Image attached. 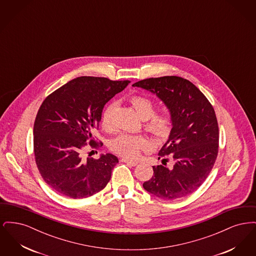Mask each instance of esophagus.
I'll list each match as a JSON object with an SVG mask.
<instances>
[{"label":"esophagus","instance_id":"34e87169","mask_svg":"<svg viewBox=\"0 0 256 256\" xmlns=\"http://www.w3.org/2000/svg\"><path fill=\"white\" fill-rule=\"evenodd\" d=\"M121 161H122V162H124V163H126V164L130 165V166H136V165L138 164V162H136V161H132V160H128V159L126 158H122L121 159Z\"/></svg>","mask_w":256,"mask_h":256}]
</instances>
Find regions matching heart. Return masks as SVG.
<instances>
[{
  "label": "heart",
  "mask_w": 256,
  "mask_h": 256,
  "mask_svg": "<svg viewBox=\"0 0 256 256\" xmlns=\"http://www.w3.org/2000/svg\"><path fill=\"white\" fill-rule=\"evenodd\" d=\"M137 115L146 121V128L156 138H165L170 134L172 120L170 114L167 112L154 113L156 106L150 98L143 95H134L130 98ZM113 104H108L102 110L100 124L102 128L110 132L112 130L111 115L113 110ZM148 146V140L144 136L139 134H122L118 135L110 142V150L126 158H135L141 150Z\"/></svg>",
  "instance_id": "b5f03b06"
}]
</instances>
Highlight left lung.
<instances>
[{
    "mask_svg": "<svg viewBox=\"0 0 256 256\" xmlns=\"http://www.w3.org/2000/svg\"><path fill=\"white\" fill-rule=\"evenodd\" d=\"M132 86L156 94L172 120L169 139L159 150L163 165L152 166L154 176L143 183L144 189L163 200L192 194L204 182L218 156L219 126L213 106L196 86L180 76L150 78ZM166 157L174 163L172 168L164 164Z\"/></svg>",
    "mask_w": 256,
    "mask_h": 256,
    "instance_id": "1",
    "label": "left lung"
}]
</instances>
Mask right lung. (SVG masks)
<instances>
[{
    "label": "right lung",
    "mask_w": 256,
    "mask_h": 256,
    "mask_svg": "<svg viewBox=\"0 0 256 256\" xmlns=\"http://www.w3.org/2000/svg\"><path fill=\"white\" fill-rule=\"evenodd\" d=\"M130 82L80 76L44 100L34 121V152L41 176L54 191L84 198L106 186L119 160L111 154L84 159V150L102 145L94 137L102 110Z\"/></svg>",
    "instance_id": "1"
}]
</instances>
